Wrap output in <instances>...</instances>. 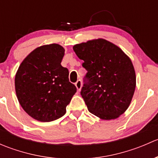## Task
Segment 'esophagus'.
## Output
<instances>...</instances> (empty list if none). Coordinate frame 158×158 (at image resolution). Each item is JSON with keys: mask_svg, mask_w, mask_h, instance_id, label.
<instances>
[{"mask_svg": "<svg viewBox=\"0 0 158 158\" xmlns=\"http://www.w3.org/2000/svg\"><path fill=\"white\" fill-rule=\"evenodd\" d=\"M75 85H76V88H77L78 91H80L81 88H82V81L80 80V79H79V80H77V82L75 83Z\"/></svg>", "mask_w": 158, "mask_h": 158, "instance_id": "esophagus-1", "label": "esophagus"}]
</instances>
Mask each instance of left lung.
Segmentation results:
<instances>
[{"label":"left lung","mask_w":158,"mask_h":158,"mask_svg":"<svg viewBox=\"0 0 158 158\" xmlns=\"http://www.w3.org/2000/svg\"><path fill=\"white\" fill-rule=\"evenodd\" d=\"M73 50L87 70L80 94L89 112L104 120L117 118L128 108L136 85L129 57L104 39L76 44Z\"/></svg>","instance_id":"8db88e82"}]
</instances>
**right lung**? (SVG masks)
Listing matches in <instances>:
<instances>
[{
    "instance_id": "obj_1",
    "label": "right lung",
    "mask_w": 158,
    "mask_h": 158,
    "mask_svg": "<svg viewBox=\"0 0 158 158\" xmlns=\"http://www.w3.org/2000/svg\"><path fill=\"white\" fill-rule=\"evenodd\" d=\"M65 49L52 44L35 49L19 66L15 76L17 99L33 118L48 122L66 114L76 87L69 70L61 66Z\"/></svg>"
}]
</instances>
